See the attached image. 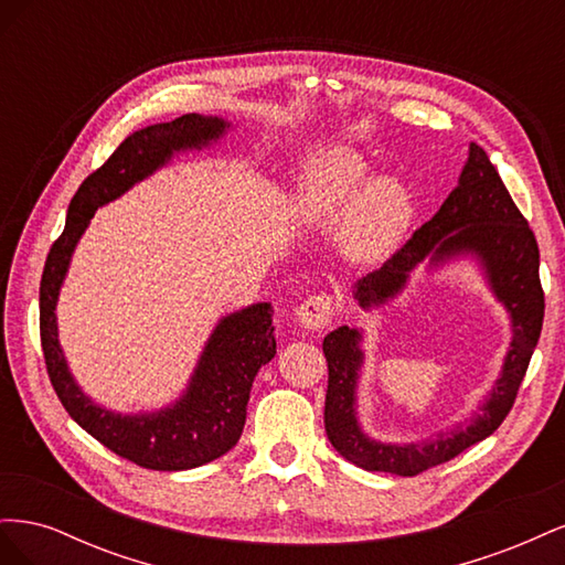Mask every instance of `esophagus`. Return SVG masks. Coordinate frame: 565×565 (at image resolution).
I'll use <instances>...</instances> for the list:
<instances>
[{
  "label": "esophagus",
  "mask_w": 565,
  "mask_h": 565,
  "mask_svg": "<svg viewBox=\"0 0 565 565\" xmlns=\"http://www.w3.org/2000/svg\"><path fill=\"white\" fill-rule=\"evenodd\" d=\"M337 306L330 295H313L297 309V320L309 330H322L334 320Z\"/></svg>",
  "instance_id": "esophagus-1"
}]
</instances>
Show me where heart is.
<instances>
[{
    "instance_id": "b5f03b06",
    "label": "heart",
    "mask_w": 565,
    "mask_h": 565,
    "mask_svg": "<svg viewBox=\"0 0 565 565\" xmlns=\"http://www.w3.org/2000/svg\"><path fill=\"white\" fill-rule=\"evenodd\" d=\"M367 164L351 150L320 158L306 183V207L318 216H349L347 237L358 256L377 259L396 247L409 224V198L393 179L370 182Z\"/></svg>"
}]
</instances>
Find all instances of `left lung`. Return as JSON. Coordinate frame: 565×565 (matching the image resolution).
<instances>
[{
	"label": "left lung",
	"mask_w": 565,
	"mask_h": 565,
	"mask_svg": "<svg viewBox=\"0 0 565 565\" xmlns=\"http://www.w3.org/2000/svg\"><path fill=\"white\" fill-rule=\"evenodd\" d=\"M457 252H476L483 259L490 285L514 320V339L507 353L502 377L490 398L469 424L440 434L429 443L386 446L370 440L355 422V380L363 353L358 349L361 334L351 328H337L322 341L328 361V396H324V431L334 450L351 465L367 471L417 476L443 461L455 459L473 443L488 438L514 407L530 358L537 347L544 320V292L540 282V247L527 218L511 200L498 169L481 146L471 143L459 185L440 204V210L413 233L409 241L391 254V259L367 273L355 285V299L363 309L384 303L405 285L426 254L440 262Z\"/></svg>",
	"instance_id": "obj_1"
}]
</instances>
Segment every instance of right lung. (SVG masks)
<instances>
[{
  "instance_id": "right-lung-1",
  "label": "right lung",
  "mask_w": 565,
  "mask_h": 565,
  "mask_svg": "<svg viewBox=\"0 0 565 565\" xmlns=\"http://www.w3.org/2000/svg\"><path fill=\"white\" fill-rule=\"evenodd\" d=\"M218 117L181 115L152 125L117 146L94 174L82 181L67 210L65 228L51 245L40 282V337L51 386L84 431L122 459L143 469L181 471L226 455L241 440L252 382L276 355L270 303H254L218 322L185 396L156 415L122 417L96 407L73 382L58 347L56 299L67 262L94 212L172 158L174 150L202 146L224 134Z\"/></svg>"
}]
</instances>
